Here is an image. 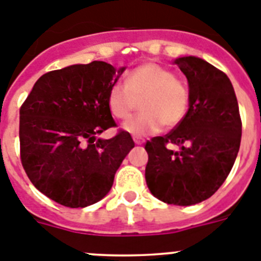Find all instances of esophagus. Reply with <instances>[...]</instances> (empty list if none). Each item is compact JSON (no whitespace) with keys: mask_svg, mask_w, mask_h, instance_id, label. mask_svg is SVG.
I'll return each instance as SVG.
<instances>
[{"mask_svg":"<svg viewBox=\"0 0 261 261\" xmlns=\"http://www.w3.org/2000/svg\"><path fill=\"white\" fill-rule=\"evenodd\" d=\"M133 141H135V144H137V145L144 144V140H142V138H140V137H133Z\"/></svg>","mask_w":261,"mask_h":261,"instance_id":"obj_1","label":"esophagus"}]
</instances>
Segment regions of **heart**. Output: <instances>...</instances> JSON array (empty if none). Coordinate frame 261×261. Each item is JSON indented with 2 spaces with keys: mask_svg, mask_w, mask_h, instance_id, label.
I'll return each instance as SVG.
<instances>
[{
  "mask_svg": "<svg viewBox=\"0 0 261 261\" xmlns=\"http://www.w3.org/2000/svg\"><path fill=\"white\" fill-rule=\"evenodd\" d=\"M140 102L141 114L123 125L136 137L158 133L162 125L167 129L179 125L190 108V89L170 69L145 62L129 71L126 85H112L107 96L108 110L119 120L130 116Z\"/></svg>",
  "mask_w": 261,
  "mask_h": 261,
  "instance_id": "heart-1",
  "label": "heart"
}]
</instances>
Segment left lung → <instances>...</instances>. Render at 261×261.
<instances>
[{"mask_svg": "<svg viewBox=\"0 0 261 261\" xmlns=\"http://www.w3.org/2000/svg\"><path fill=\"white\" fill-rule=\"evenodd\" d=\"M175 62L188 80L190 108L171 132L146 141L145 179L156 199L188 206L209 199L226 180L241 146L242 120L222 70L193 56Z\"/></svg>", "mask_w": 261, "mask_h": 261, "instance_id": "1", "label": "left lung"}]
</instances>
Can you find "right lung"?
Listing matches in <instances>:
<instances>
[{
	"instance_id": "1",
	"label": "right lung",
	"mask_w": 261,
	"mask_h": 261,
	"mask_svg": "<svg viewBox=\"0 0 261 261\" xmlns=\"http://www.w3.org/2000/svg\"><path fill=\"white\" fill-rule=\"evenodd\" d=\"M120 70L105 61L71 65L41 75L19 110L20 162L31 183L53 201L85 208L102 200L117 168L135 147L107 105Z\"/></svg>"
}]
</instances>
